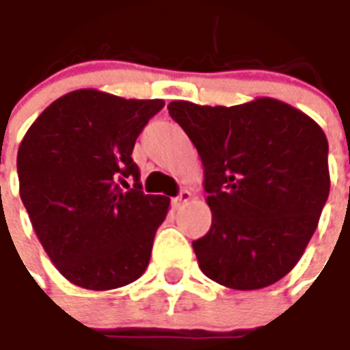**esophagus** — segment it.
<instances>
[{
    "label": "esophagus",
    "mask_w": 350,
    "mask_h": 350,
    "mask_svg": "<svg viewBox=\"0 0 350 350\" xmlns=\"http://www.w3.org/2000/svg\"><path fill=\"white\" fill-rule=\"evenodd\" d=\"M192 200V194L188 192V190H180V194L177 196V198H173V205L175 207H180V205H185V203H188Z\"/></svg>",
    "instance_id": "obj_1"
}]
</instances>
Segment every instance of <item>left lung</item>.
I'll return each mask as SVG.
<instances>
[{"label": "left lung", "mask_w": 350, "mask_h": 350, "mask_svg": "<svg viewBox=\"0 0 350 350\" xmlns=\"http://www.w3.org/2000/svg\"><path fill=\"white\" fill-rule=\"evenodd\" d=\"M167 109L203 163L213 222L192 241L203 273L235 290L282 279L301 258L328 200L321 126L273 98L234 107L171 101Z\"/></svg>", "instance_id": "1"}]
</instances>
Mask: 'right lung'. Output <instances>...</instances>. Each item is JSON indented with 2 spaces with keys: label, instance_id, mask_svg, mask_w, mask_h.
<instances>
[{
  "label": "right lung",
  "instance_id": "add662e5",
  "mask_svg": "<svg viewBox=\"0 0 350 350\" xmlns=\"http://www.w3.org/2000/svg\"><path fill=\"white\" fill-rule=\"evenodd\" d=\"M162 107L163 100L69 92L37 116L18 147L31 226L56 269L81 288H120L147 269L170 198L143 194L131 152Z\"/></svg>",
  "mask_w": 350,
  "mask_h": 350
}]
</instances>
